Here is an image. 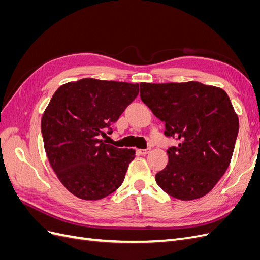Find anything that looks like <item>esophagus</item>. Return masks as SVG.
Segmentation results:
<instances>
[{
    "mask_svg": "<svg viewBox=\"0 0 260 260\" xmlns=\"http://www.w3.org/2000/svg\"><path fill=\"white\" fill-rule=\"evenodd\" d=\"M149 152H151V148H145V149H140L139 153L141 155H147Z\"/></svg>",
    "mask_w": 260,
    "mask_h": 260,
    "instance_id": "1",
    "label": "esophagus"
}]
</instances>
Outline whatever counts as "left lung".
<instances>
[{
  "label": "left lung",
  "instance_id": "obj_1",
  "mask_svg": "<svg viewBox=\"0 0 260 260\" xmlns=\"http://www.w3.org/2000/svg\"><path fill=\"white\" fill-rule=\"evenodd\" d=\"M140 96L165 123L164 135L179 142L168 148L169 161L156 174V183L181 201L206 195L229 167L239 133L228 94L190 81L140 83Z\"/></svg>",
  "mask_w": 260,
  "mask_h": 260
}]
</instances>
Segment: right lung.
<instances>
[{"label": "right lung", "mask_w": 260, "mask_h": 260, "mask_svg": "<svg viewBox=\"0 0 260 260\" xmlns=\"http://www.w3.org/2000/svg\"><path fill=\"white\" fill-rule=\"evenodd\" d=\"M139 94V84L85 78L61 85L41 120L44 148L55 174L77 198L96 201L119 187L136 152L106 144L116 122Z\"/></svg>", "instance_id": "1"}]
</instances>
